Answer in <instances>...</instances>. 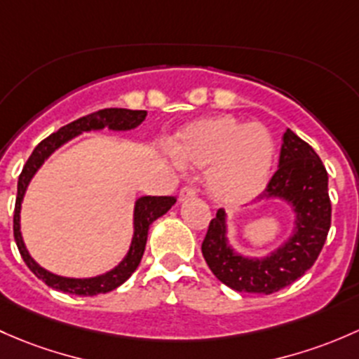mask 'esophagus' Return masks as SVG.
<instances>
[{"mask_svg": "<svg viewBox=\"0 0 359 359\" xmlns=\"http://www.w3.org/2000/svg\"><path fill=\"white\" fill-rule=\"evenodd\" d=\"M195 197H197V191H195V188H190V187L181 188V191H180V202L190 201V198H195Z\"/></svg>", "mask_w": 359, "mask_h": 359, "instance_id": "obj_1", "label": "esophagus"}]
</instances>
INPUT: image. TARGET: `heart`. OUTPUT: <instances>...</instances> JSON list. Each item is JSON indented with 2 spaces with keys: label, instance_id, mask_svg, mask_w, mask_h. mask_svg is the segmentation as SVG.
I'll return each mask as SVG.
<instances>
[{
  "label": "heart",
  "instance_id": "obj_1",
  "mask_svg": "<svg viewBox=\"0 0 359 359\" xmlns=\"http://www.w3.org/2000/svg\"><path fill=\"white\" fill-rule=\"evenodd\" d=\"M172 152L187 168L205 169L207 194L228 207L257 197L275 162L268 129L230 114L205 116L183 126L175 136Z\"/></svg>",
  "mask_w": 359,
  "mask_h": 359
}]
</instances>
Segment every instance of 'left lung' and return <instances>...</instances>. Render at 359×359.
Returning <instances> with one entry per match:
<instances>
[{
  "label": "left lung",
  "mask_w": 359,
  "mask_h": 359,
  "mask_svg": "<svg viewBox=\"0 0 359 359\" xmlns=\"http://www.w3.org/2000/svg\"><path fill=\"white\" fill-rule=\"evenodd\" d=\"M282 142L278 171L254 204L275 201L289 205L294 214L290 235L266 256H243L228 240V216L219 209L202 242L210 271L233 290L268 295L290 285L315 264L330 230L332 205L323 162L290 129L283 133Z\"/></svg>",
  "instance_id": "obj_1"
}]
</instances>
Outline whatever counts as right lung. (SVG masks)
I'll use <instances>...</instances> for the list:
<instances>
[{
	"label": "right lung",
	"mask_w": 359,
	"mask_h": 359,
	"mask_svg": "<svg viewBox=\"0 0 359 359\" xmlns=\"http://www.w3.org/2000/svg\"><path fill=\"white\" fill-rule=\"evenodd\" d=\"M147 110H129V109H103L98 112L84 116L81 119L74 121L64 128L58 129L57 133L48 136L43 140L31 157L25 162L22 175L18 176L17 184V201H15V214H13V235L15 242H17L20 256L24 259L27 268L43 280L48 287L55 290L65 292V294L74 295H97L107 294V292L117 289L123 285L126 280L135 273L138 268L140 261H142L143 252H145L147 236L149 230L152 226L155 219L164 216L172 205L176 204V197H140L135 202V210H133V238L129 243V249L123 257V261L117 266H114L109 271L102 273L97 276H86V278H74V276H62L57 273L48 271L41 264L34 261L31 252L27 250L24 243V236L20 231V212H22V202H24L25 191H27L29 184L36 172L43 168L44 162L51 157L58 149L69 143L70 140L77 138L83 133L90 131H102V129H109V131H131L136 129L140 124L145 121Z\"/></svg>",
	"instance_id": "right-lung-1"
}]
</instances>
